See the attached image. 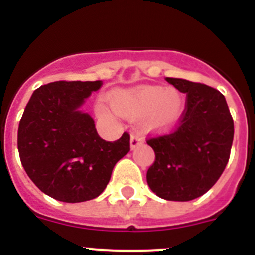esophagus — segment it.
I'll list each match as a JSON object with an SVG mask.
<instances>
[{
  "label": "esophagus",
  "instance_id": "esophagus-1",
  "mask_svg": "<svg viewBox=\"0 0 255 255\" xmlns=\"http://www.w3.org/2000/svg\"><path fill=\"white\" fill-rule=\"evenodd\" d=\"M141 143H144V138L140 134H132L131 135V140H130V144H131V148L138 147Z\"/></svg>",
  "mask_w": 255,
  "mask_h": 255
}]
</instances>
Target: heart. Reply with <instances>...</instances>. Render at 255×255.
<instances>
[{
    "mask_svg": "<svg viewBox=\"0 0 255 255\" xmlns=\"http://www.w3.org/2000/svg\"><path fill=\"white\" fill-rule=\"evenodd\" d=\"M112 107L124 116L138 119L145 116L147 126L152 130L168 129L181 116L184 101L179 92L162 87H140L120 92L112 97ZM101 114L106 115L105 108Z\"/></svg>",
    "mask_w": 255,
    "mask_h": 255,
    "instance_id": "obj_1",
    "label": "heart"
}]
</instances>
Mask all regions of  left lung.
Returning <instances> with one entry per match:
<instances>
[{
	"label": "left lung",
	"mask_w": 255,
	"mask_h": 255,
	"mask_svg": "<svg viewBox=\"0 0 255 255\" xmlns=\"http://www.w3.org/2000/svg\"><path fill=\"white\" fill-rule=\"evenodd\" d=\"M181 93L185 108L170 132L148 138L155 159L147 182L159 198L188 202L215 185L230 158L234 120L225 96L206 84L166 78Z\"/></svg>",
	"instance_id": "1"
}]
</instances>
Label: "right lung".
<instances>
[{
  "instance_id": "obj_1",
  "label": "right lung",
  "mask_w": 255,
  "mask_h": 255,
  "mask_svg": "<svg viewBox=\"0 0 255 255\" xmlns=\"http://www.w3.org/2000/svg\"><path fill=\"white\" fill-rule=\"evenodd\" d=\"M103 83L53 82L31 94L17 130L22 167L44 194L65 203L97 198L117 161L130 150V135L106 141L94 120L78 108Z\"/></svg>"
}]
</instances>
